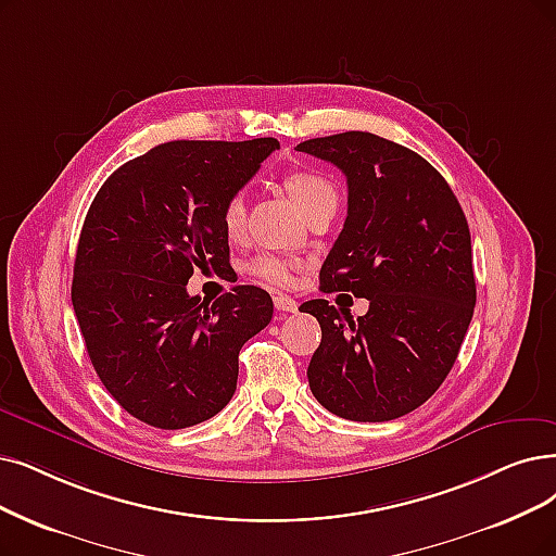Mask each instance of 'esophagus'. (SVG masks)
I'll list each match as a JSON object with an SVG mask.
<instances>
[{"instance_id":"34e87169","label":"esophagus","mask_w":556,"mask_h":556,"mask_svg":"<svg viewBox=\"0 0 556 556\" xmlns=\"http://www.w3.org/2000/svg\"><path fill=\"white\" fill-rule=\"evenodd\" d=\"M274 305H276L278 313H299V303L290 296H282V294L274 296Z\"/></svg>"}]
</instances>
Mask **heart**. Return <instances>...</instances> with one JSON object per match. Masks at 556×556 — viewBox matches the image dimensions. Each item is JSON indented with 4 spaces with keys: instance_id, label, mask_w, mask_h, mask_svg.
I'll return each instance as SVG.
<instances>
[{
    "instance_id": "obj_1",
    "label": "heart",
    "mask_w": 556,
    "mask_h": 556,
    "mask_svg": "<svg viewBox=\"0 0 556 556\" xmlns=\"http://www.w3.org/2000/svg\"><path fill=\"white\" fill-rule=\"evenodd\" d=\"M285 189L292 195V201L305 214L309 207L326 201V198H338L336 187L326 180L324 175L315 170H292L285 177ZM220 226L230 239L241 237L247 228V193L235 191L226 198L224 207H220ZM249 274L255 276L260 282L271 287L290 285L294 274L301 269V262L296 257L276 255V253H260L249 262Z\"/></svg>"
}]
</instances>
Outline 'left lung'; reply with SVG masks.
Masks as SVG:
<instances>
[{
  "mask_svg": "<svg viewBox=\"0 0 556 556\" xmlns=\"http://www.w3.org/2000/svg\"><path fill=\"white\" fill-rule=\"evenodd\" d=\"M296 150L336 164L349 187L344 228L319 274L321 292L369 301L358 319L326 299L301 305L321 326L309 390L344 419H396L447 379L472 321L468 220L445 177L394 141L342 131Z\"/></svg>",
  "mask_w": 556,
  "mask_h": 556,
  "instance_id": "obj_1",
  "label": "left lung"
}]
</instances>
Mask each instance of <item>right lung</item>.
<instances>
[{
	"mask_svg": "<svg viewBox=\"0 0 556 556\" xmlns=\"http://www.w3.org/2000/svg\"><path fill=\"white\" fill-rule=\"evenodd\" d=\"M278 148L276 139L168 141L106 177L84 218L73 307L96 374L131 415L187 429L224 410L243 342L271 321L274 301L237 285L189 296L193 269L230 260L220 207Z\"/></svg>",
	"mask_w": 556,
	"mask_h": 556,
	"instance_id": "right-lung-1",
	"label": "right lung"
}]
</instances>
